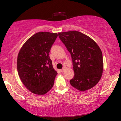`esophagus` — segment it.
<instances>
[{
    "instance_id": "1",
    "label": "esophagus",
    "mask_w": 121,
    "mask_h": 121,
    "mask_svg": "<svg viewBox=\"0 0 121 121\" xmlns=\"http://www.w3.org/2000/svg\"><path fill=\"white\" fill-rule=\"evenodd\" d=\"M65 68H65V67H64V68H62V69H61V70H60V71H61V72H64V71H65Z\"/></svg>"
}]
</instances>
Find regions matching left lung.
<instances>
[{
  "instance_id": "obj_1",
  "label": "left lung",
  "mask_w": 121,
  "mask_h": 121,
  "mask_svg": "<svg viewBox=\"0 0 121 121\" xmlns=\"http://www.w3.org/2000/svg\"><path fill=\"white\" fill-rule=\"evenodd\" d=\"M60 40L70 52L75 75L70 84L81 91L99 82L103 72L102 54L99 46L89 36L77 31L59 32Z\"/></svg>"
}]
</instances>
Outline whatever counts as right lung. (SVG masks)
Returning a JSON list of instances; mask_svg holds the SVG:
<instances>
[{"label": "right lung", "mask_w": 121, "mask_h": 121, "mask_svg": "<svg viewBox=\"0 0 121 121\" xmlns=\"http://www.w3.org/2000/svg\"><path fill=\"white\" fill-rule=\"evenodd\" d=\"M57 37L56 33L37 32L26 41L18 54V74L26 88L36 95H45L54 85L58 73L49 53Z\"/></svg>", "instance_id": "right-lung-1"}]
</instances>
